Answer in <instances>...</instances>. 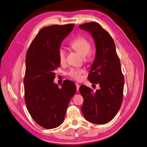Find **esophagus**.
Listing matches in <instances>:
<instances>
[{"mask_svg": "<svg viewBox=\"0 0 147 147\" xmlns=\"http://www.w3.org/2000/svg\"><path fill=\"white\" fill-rule=\"evenodd\" d=\"M75 85H76V87H77V91H79V88H80V85L78 84V83H75Z\"/></svg>", "mask_w": 147, "mask_h": 147, "instance_id": "34e87169", "label": "esophagus"}]
</instances>
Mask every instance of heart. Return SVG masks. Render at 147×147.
Wrapping results in <instances>:
<instances>
[{
    "instance_id": "obj_1",
    "label": "heart",
    "mask_w": 147,
    "mask_h": 147,
    "mask_svg": "<svg viewBox=\"0 0 147 147\" xmlns=\"http://www.w3.org/2000/svg\"><path fill=\"white\" fill-rule=\"evenodd\" d=\"M70 47L73 50L79 53L81 56L88 57L91 51V45L88 40L83 37H78L70 42ZM59 59L61 63H63L65 61V52L63 49H59L58 52ZM85 73V70L83 69H72L68 73L69 76L77 81L82 79V75Z\"/></svg>"
}]
</instances>
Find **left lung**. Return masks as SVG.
I'll use <instances>...</instances> for the list:
<instances>
[{
    "label": "left lung",
    "mask_w": 147,
    "mask_h": 147,
    "mask_svg": "<svg viewBox=\"0 0 147 147\" xmlns=\"http://www.w3.org/2000/svg\"><path fill=\"white\" fill-rule=\"evenodd\" d=\"M79 28L90 32L95 42L96 56L88 80L100 86L94 92L85 85L80 86L84 100L82 111L88 121L105 124L115 117L122 104L124 79L120 61L112 37L99 24L91 22Z\"/></svg>",
    "instance_id": "obj_1"
}]
</instances>
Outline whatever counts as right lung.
<instances>
[{
  "label": "right lung",
  "instance_id": "right-lung-1",
  "mask_svg": "<svg viewBox=\"0 0 147 147\" xmlns=\"http://www.w3.org/2000/svg\"><path fill=\"white\" fill-rule=\"evenodd\" d=\"M74 26L53 25L42 29L26 53L24 78L26 107L34 121L45 129L57 127L63 123L70 100L77 91L72 81L65 80L61 88L53 81L55 70L60 65L61 44Z\"/></svg>",
  "mask_w": 147,
  "mask_h": 147
}]
</instances>
